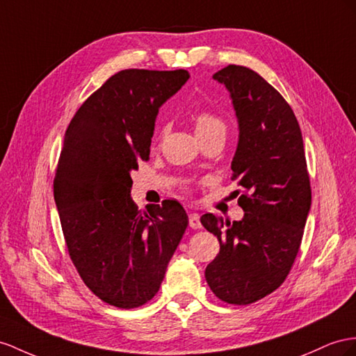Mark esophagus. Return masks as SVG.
<instances>
[{"mask_svg": "<svg viewBox=\"0 0 356 356\" xmlns=\"http://www.w3.org/2000/svg\"><path fill=\"white\" fill-rule=\"evenodd\" d=\"M189 227H191V229H202V222H200V215L198 213H191L189 215Z\"/></svg>", "mask_w": 356, "mask_h": 356, "instance_id": "34e87169", "label": "esophagus"}]
</instances>
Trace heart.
Instances as JSON below:
<instances>
[{
	"mask_svg": "<svg viewBox=\"0 0 356 356\" xmlns=\"http://www.w3.org/2000/svg\"><path fill=\"white\" fill-rule=\"evenodd\" d=\"M195 129H197L198 135H202V134L212 132L216 129L225 131V126H224V122L218 115L209 113V111H202V113H198L195 117ZM165 132H167V126H162L159 129V138L165 135Z\"/></svg>",
	"mask_w": 356,
	"mask_h": 356,
	"instance_id": "1",
	"label": "heart"
}]
</instances>
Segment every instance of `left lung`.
I'll list each match as a JSON object with an SVG mask.
<instances>
[{
	"label": "left lung",
	"mask_w": 356,
	"mask_h": 356,
	"mask_svg": "<svg viewBox=\"0 0 356 356\" xmlns=\"http://www.w3.org/2000/svg\"><path fill=\"white\" fill-rule=\"evenodd\" d=\"M213 79L225 86L239 123L232 161L242 186L241 221L202 216L220 241L204 277L216 298L248 305L277 290L293 266L312 206L304 141L293 109L257 72L229 65ZM239 194V191H238Z\"/></svg>",
	"instance_id": "8db88e82"
}]
</instances>
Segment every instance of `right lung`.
Returning a JSON list of instances; mask_svg holds the SVG:
<instances>
[{"label": "right lung", "mask_w": 356, "mask_h": 356, "mask_svg": "<svg viewBox=\"0 0 356 356\" xmlns=\"http://www.w3.org/2000/svg\"><path fill=\"white\" fill-rule=\"evenodd\" d=\"M188 79L184 69L117 72L66 131L54 200L79 277L109 305L149 302L188 227L175 200L141 212L131 198V171L149 159L159 108Z\"/></svg>", "instance_id": "add662e5"}]
</instances>
